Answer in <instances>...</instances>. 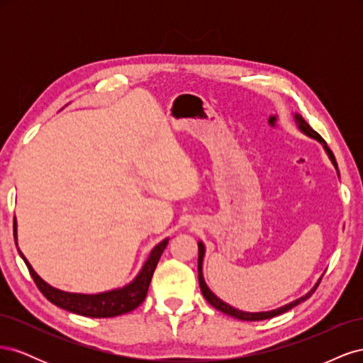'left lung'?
Wrapping results in <instances>:
<instances>
[{"label": "left lung", "mask_w": 363, "mask_h": 363, "mask_svg": "<svg viewBox=\"0 0 363 363\" xmlns=\"http://www.w3.org/2000/svg\"><path fill=\"white\" fill-rule=\"evenodd\" d=\"M295 119H296V123H298V127L304 131V133H306L307 136L315 138V139H318L320 142H323L324 147H325V151L328 152V156H330V159H332L333 164L336 167V160H335L333 152H332V150H330V148H328V147L325 145V140H324L320 135H318L316 131H315L309 124H307L306 121H304L300 115H295ZM336 169H337V167H336ZM203 257H204V245H203L201 242H199V283H200V288H201V292H203V295H204V298L208 301V304H212V306L215 307V309L221 311V312H223V313H225V315L233 316V318H236V320H242V321H263V320H269V318H274V316H277V315H281V313H284V312L291 311L292 307L298 306L300 303L306 301V300L309 298V296L315 292V289L318 288V284H320V281H318L316 286H315L309 294H306L304 296H301V298L292 301L291 304H286V306L280 307V309L271 311V312H260V313H247V312H240V311H238V309H233L232 306H228V304H225L224 301L219 300L218 296H216L211 289H208V288L206 286L204 279H203V271H201V269H203Z\"/></svg>", "instance_id": "8db88e82"}]
</instances>
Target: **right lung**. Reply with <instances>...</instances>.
I'll use <instances>...</instances> for the list:
<instances>
[{
    "instance_id": "add662e5",
    "label": "right lung",
    "mask_w": 363,
    "mask_h": 363,
    "mask_svg": "<svg viewBox=\"0 0 363 363\" xmlns=\"http://www.w3.org/2000/svg\"><path fill=\"white\" fill-rule=\"evenodd\" d=\"M13 235H15V240H16V223L15 221H13ZM167 245H168V239H164L155 250L151 251V255H150L148 260L145 262L144 268H142V271L139 272V276L133 281H131L128 286H125L123 289L111 291V292L96 294V295L69 294V292H63V291H59L56 288L50 286V284L43 281L35 272V269L31 268V265L27 262L23 252L19 251V248H18V251H19L21 257L24 259L30 276L33 280H35L38 289L43 294V296H45L48 301L62 307V309H65V311H69L77 315L91 316V318H112V316H118V315L135 311L136 307L145 300L152 272H155L162 252L164 248H167Z\"/></svg>"
}]
</instances>
